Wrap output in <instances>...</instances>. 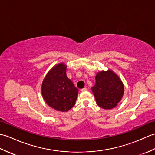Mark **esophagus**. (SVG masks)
I'll return each mask as SVG.
<instances>
[{"instance_id":"1","label":"esophagus","mask_w":155,"mask_h":155,"mask_svg":"<svg viewBox=\"0 0 155 155\" xmlns=\"http://www.w3.org/2000/svg\"><path fill=\"white\" fill-rule=\"evenodd\" d=\"M81 92H84V91H87L88 89H87V88L85 87V88H83V89H81Z\"/></svg>"}]
</instances>
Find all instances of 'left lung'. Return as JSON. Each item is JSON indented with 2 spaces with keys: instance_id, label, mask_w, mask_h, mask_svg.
I'll list each match as a JSON object with an SVG mask.
<instances>
[{
  "instance_id": "8db88e82",
  "label": "left lung",
  "mask_w": 155,
  "mask_h": 155,
  "mask_svg": "<svg viewBox=\"0 0 155 155\" xmlns=\"http://www.w3.org/2000/svg\"><path fill=\"white\" fill-rule=\"evenodd\" d=\"M95 79L96 83L91 89L98 107L104 109L114 108L123 96V82L111 70L98 72Z\"/></svg>"
}]
</instances>
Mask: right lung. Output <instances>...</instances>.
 Listing matches in <instances>:
<instances>
[{
	"mask_svg": "<svg viewBox=\"0 0 155 155\" xmlns=\"http://www.w3.org/2000/svg\"><path fill=\"white\" fill-rule=\"evenodd\" d=\"M67 66L59 63L52 67L42 83V95L49 107L56 110L67 112L74 107L78 88L67 78Z\"/></svg>",
	"mask_w": 155,
	"mask_h": 155,
	"instance_id": "obj_1",
	"label": "right lung"
}]
</instances>
